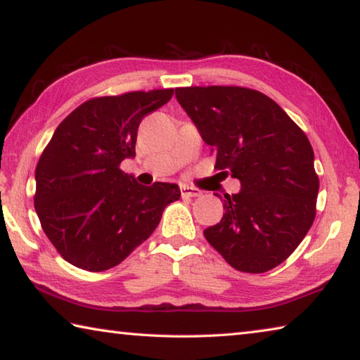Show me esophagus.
<instances>
[{
  "label": "esophagus",
  "instance_id": "1",
  "mask_svg": "<svg viewBox=\"0 0 360 360\" xmlns=\"http://www.w3.org/2000/svg\"><path fill=\"white\" fill-rule=\"evenodd\" d=\"M181 195H182V197H186V198H188V197H198L200 191H198V188H195V187L181 186Z\"/></svg>",
  "mask_w": 360,
  "mask_h": 360
}]
</instances>
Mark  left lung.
Masks as SVG:
<instances>
[{
	"label": "left lung",
	"mask_w": 360,
	"mask_h": 360,
	"mask_svg": "<svg viewBox=\"0 0 360 360\" xmlns=\"http://www.w3.org/2000/svg\"><path fill=\"white\" fill-rule=\"evenodd\" d=\"M176 98L216 154V168L241 184L238 193L225 195L221 222L206 229L205 238L240 271L283 264L316 216L319 178L307 135L252 89L181 87Z\"/></svg>",
	"instance_id": "obj_1"
}]
</instances>
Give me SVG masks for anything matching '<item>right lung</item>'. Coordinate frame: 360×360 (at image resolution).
Returning a JSON list of instances; mask_svg holds the SVG:
<instances>
[{
  "mask_svg": "<svg viewBox=\"0 0 360 360\" xmlns=\"http://www.w3.org/2000/svg\"><path fill=\"white\" fill-rule=\"evenodd\" d=\"M173 89L100 96L82 103L53 131L36 167L34 210L62 257L87 271H105L129 257L157 229L178 184H138L119 168L135 157L146 114Z\"/></svg>",
  "mask_w": 360,
  "mask_h": 360,
  "instance_id": "right-lung-1",
  "label": "right lung"
}]
</instances>
